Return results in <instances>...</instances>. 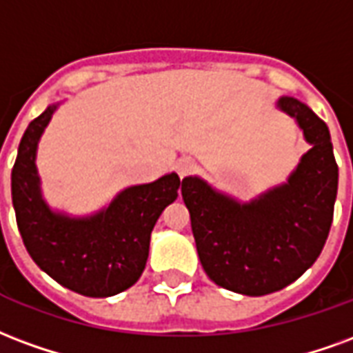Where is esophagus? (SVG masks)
Masks as SVG:
<instances>
[{"instance_id": "1", "label": "esophagus", "mask_w": 353, "mask_h": 353, "mask_svg": "<svg viewBox=\"0 0 353 353\" xmlns=\"http://www.w3.org/2000/svg\"><path fill=\"white\" fill-rule=\"evenodd\" d=\"M194 167H195L194 159L182 158V159H179V161H176V173H179L180 176L184 179V176H188V174L194 171Z\"/></svg>"}]
</instances>
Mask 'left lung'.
I'll list each match as a JSON object with an SVG mask.
<instances>
[{
    "mask_svg": "<svg viewBox=\"0 0 353 353\" xmlns=\"http://www.w3.org/2000/svg\"><path fill=\"white\" fill-rule=\"evenodd\" d=\"M279 107L299 122L312 145L288 184L250 205L231 201L194 176L180 188L208 279L252 297L279 292L318 259L333 223L339 186L325 122L293 97H282Z\"/></svg>",
    "mask_w": 353,
    "mask_h": 353,
    "instance_id": "obj_1",
    "label": "left lung"
}]
</instances>
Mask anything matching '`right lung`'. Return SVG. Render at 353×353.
Masks as SVG:
<instances>
[{"mask_svg": "<svg viewBox=\"0 0 353 353\" xmlns=\"http://www.w3.org/2000/svg\"><path fill=\"white\" fill-rule=\"evenodd\" d=\"M56 105L30 122L12 167V205L28 254L58 284L86 297H110L145 271L150 233L163 208L179 197V174L123 190L107 210L69 220L48 210L39 194L35 148Z\"/></svg>", "mask_w": 353, "mask_h": 353, "instance_id": "1", "label": "right lung"}]
</instances>
